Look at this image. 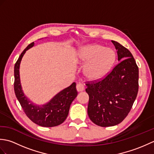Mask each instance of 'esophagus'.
<instances>
[{"label":"esophagus","mask_w":154,"mask_h":154,"mask_svg":"<svg viewBox=\"0 0 154 154\" xmlns=\"http://www.w3.org/2000/svg\"><path fill=\"white\" fill-rule=\"evenodd\" d=\"M76 88H77V91H78V92H81V91H83L84 90L83 85L82 83H80L77 84Z\"/></svg>","instance_id":"obj_1"}]
</instances>
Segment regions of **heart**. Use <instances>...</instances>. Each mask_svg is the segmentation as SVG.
<instances>
[{
    "instance_id": "b5f03b06",
    "label": "heart",
    "mask_w": 154,
    "mask_h": 154,
    "mask_svg": "<svg viewBox=\"0 0 154 154\" xmlns=\"http://www.w3.org/2000/svg\"><path fill=\"white\" fill-rule=\"evenodd\" d=\"M115 60V54L112 50L104 48L99 44L85 45L79 49L77 60L85 65L83 73L87 79L98 81L108 73Z\"/></svg>"
}]
</instances>
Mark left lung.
<instances>
[{"label":"left lung","instance_id":"left-lung-1","mask_svg":"<svg viewBox=\"0 0 154 154\" xmlns=\"http://www.w3.org/2000/svg\"><path fill=\"white\" fill-rule=\"evenodd\" d=\"M119 63L102 81L87 84V112L91 120L102 127L113 126L125 119L138 91L139 71L132 54L112 40Z\"/></svg>","mask_w":154,"mask_h":154}]
</instances>
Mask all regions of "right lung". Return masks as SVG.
Here are the masks:
<instances>
[{
    "instance_id": "right-lung-1",
    "label": "right lung",
    "mask_w": 154,
    "mask_h": 154,
    "mask_svg": "<svg viewBox=\"0 0 154 154\" xmlns=\"http://www.w3.org/2000/svg\"><path fill=\"white\" fill-rule=\"evenodd\" d=\"M34 45L29 44L22 51L14 65V92L24 112L32 122L43 127H54L63 123L67 119L71 104L77 95L76 83L61 90L48 103L41 105L34 103L26 96L21 85L20 65L26 51Z\"/></svg>"
}]
</instances>
